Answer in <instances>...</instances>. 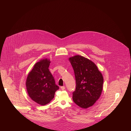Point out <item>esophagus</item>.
I'll return each instance as SVG.
<instances>
[{"mask_svg":"<svg viewBox=\"0 0 131 131\" xmlns=\"http://www.w3.org/2000/svg\"><path fill=\"white\" fill-rule=\"evenodd\" d=\"M61 89L62 90H64L65 89V86H62L61 87Z\"/></svg>","mask_w":131,"mask_h":131,"instance_id":"1","label":"esophagus"}]
</instances>
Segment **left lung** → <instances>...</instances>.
Instances as JSON below:
<instances>
[{
  "label": "left lung",
  "instance_id": "obj_1",
  "mask_svg": "<svg viewBox=\"0 0 131 131\" xmlns=\"http://www.w3.org/2000/svg\"><path fill=\"white\" fill-rule=\"evenodd\" d=\"M75 75L76 88L72 93L74 103L88 108L100 98L103 91L104 78L96 64L81 55L69 58Z\"/></svg>",
  "mask_w": 131,
  "mask_h": 131
}]
</instances>
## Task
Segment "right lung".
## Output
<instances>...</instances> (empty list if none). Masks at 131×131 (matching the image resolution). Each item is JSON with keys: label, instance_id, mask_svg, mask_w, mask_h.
<instances>
[{"label": "right lung", "instance_id": "add662e5", "mask_svg": "<svg viewBox=\"0 0 131 131\" xmlns=\"http://www.w3.org/2000/svg\"><path fill=\"white\" fill-rule=\"evenodd\" d=\"M50 60L43 59L36 63L28 73L26 87L29 97L43 106L49 103L59 87L55 84L54 77L49 71Z\"/></svg>", "mask_w": 131, "mask_h": 131}]
</instances>
